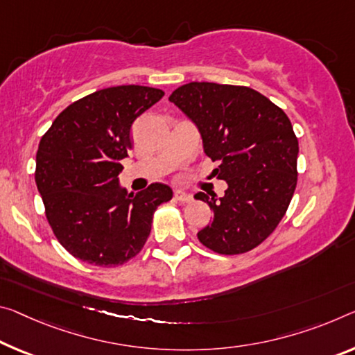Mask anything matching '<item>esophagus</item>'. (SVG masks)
Instances as JSON below:
<instances>
[{"instance_id": "obj_1", "label": "esophagus", "mask_w": 355, "mask_h": 355, "mask_svg": "<svg viewBox=\"0 0 355 355\" xmlns=\"http://www.w3.org/2000/svg\"><path fill=\"white\" fill-rule=\"evenodd\" d=\"M173 198H175L177 202H182V204H187V202H191V194L184 193V191H175V194H173Z\"/></svg>"}]
</instances>
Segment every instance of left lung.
Segmentation results:
<instances>
[{
  "instance_id": "left-lung-1",
  "label": "left lung",
  "mask_w": 355,
  "mask_h": 355,
  "mask_svg": "<svg viewBox=\"0 0 355 355\" xmlns=\"http://www.w3.org/2000/svg\"><path fill=\"white\" fill-rule=\"evenodd\" d=\"M199 128L204 151L227 182L224 198L196 194L213 211L198 234L208 250L243 254L270 237L288 211L297 187V139L291 120L250 87L191 82L168 98Z\"/></svg>"
}]
</instances>
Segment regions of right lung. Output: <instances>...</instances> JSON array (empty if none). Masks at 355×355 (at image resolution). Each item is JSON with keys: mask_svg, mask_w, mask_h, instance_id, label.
I'll return each instance as SVG.
<instances>
[{"mask_svg": "<svg viewBox=\"0 0 355 355\" xmlns=\"http://www.w3.org/2000/svg\"><path fill=\"white\" fill-rule=\"evenodd\" d=\"M162 96L140 85L98 89L67 105L39 142L35 177L47 221L76 259L115 267L136 257L156 208L172 199L162 183L136 196L118 187L132 123Z\"/></svg>", "mask_w": 355, "mask_h": 355, "instance_id": "add662e5", "label": "right lung"}]
</instances>
